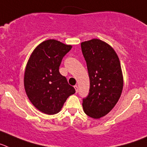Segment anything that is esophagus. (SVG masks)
Instances as JSON below:
<instances>
[{
  "label": "esophagus",
  "mask_w": 147,
  "mask_h": 147,
  "mask_svg": "<svg viewBox=\"0 0 147 147\" xmlns=\"http://www.w3.org/2000/svg\"><path fill=\"white\" fill-rule=\"evenodd\" d=\"M74 88H75V91H76V93H77L78 92V87L77 85H75V86H74Z\"/></svg>",
  "instance_id": "obj_1"
}]
</instances>
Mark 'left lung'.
<instances>
[{
  "instance_id": "obj_1",
  "label": "left lung",
  "mask_w": 147,
  "mask_h": 147,
  "mask_svg": "<svg viewBox=\"0 0 147 147\" xmlns=\"http://www.w3.org/2000/svg\"><path fill=\"white\" fill-rule=\"evenodd\" d=\"M81 49L90 83L89 94L83 98V108L89 117L101 118L113 109L122 92L119 58L109 44L98 39L81 43Z\"/></svg>"
}]
</instances>
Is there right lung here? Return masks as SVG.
Returning <instances> with one entry per match:
<instances>
[{"instance_id": "add662e5", "label": "right lung", "mask_w": 147, "mask_h": 147, "mask_svg": "<svg viewBox=\"0 0 147 147\" xmlns=\"http://www.w3.org/2000/svg\"><path fill=\"white\" fill-rule=\"evenodd\" d=\"M72 46L55 40L42 42L30 56L24 75V87L32 104L40 112L54 115L75 92L59 72L63 58Z\"/></svg>"}]
</instances>
